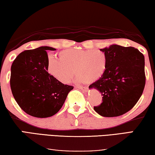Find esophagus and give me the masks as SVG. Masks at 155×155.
<instances>
[{"label": "esophagus", "mask_w": 155, "mask_h": 155, "mask_svg": "<svg viewBox=\"0 0 155 155\" xmlns=\"http://www.w3.org/2000/svg\"><path fill=\"white\" fill-rule=\"evenodd\" d=\"M77 88H78V89H80L81 90H82V91H84V92L88 91V88L87 87H80V86H78V87H77Z\"/></svg>", "instance_id": "esophagus-1"}]
</instances>
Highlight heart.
Here are the masks:
<instances>
[{
  "label": "heart",
  "instance_id": "obj_1",
  "mask_svg": "<svg viewBox=\"0 0 155 155\" xmlns=\"http://www.w3.org/2000/svg\"><path fill=\"white\" fill-rule=\"evenodd\" d=\"M59 58L50 57L46 71L62 84L69 82L74 70L77 82L94 83L101 78L107 68V57L98 50L67 49L59 52Z\"/></svg>",
  "mask_w": 155,
  "mask_h": 155
}]
</instances>
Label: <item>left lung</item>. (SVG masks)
I'll list each match as a JSON object with an SVG mask.
<instances>
[{"label":"left lung","mask_w":155,"mask_h":155,"mask_svg":"<svg viewBox=\"0 0 155 155\" xmlns=\"http://www.w3.org/2000/svg\"><path fill=\"white\" fill-rule=\"evenodd\" d=\"M101 51L107 57L106 71L89 88L103 96L94 110L104 117H116L129 111L141 96L146 84L144 56L134 47L116 44Z\"/></svg>","instance_id":"obj_1"}]
</instances>
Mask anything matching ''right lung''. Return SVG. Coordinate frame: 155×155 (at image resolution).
<instances>
[{"mask_svg":"<svg viewBox=\"0 0 155 155\" xmlns=\"http://www.w3.org/2000/svg\"><path fill=\"white\" fill-rule=\"evenodd\" d=\"M46 51L41 46L20 53L11 66L10 87L13 96L26 114L37 118H48L59 111L73 86L64 84L49 75Z\"/></svg>","mask_w":155,"mask_h":155,"instance_id":"add662e5","label":"right lung"}]
</instances>
